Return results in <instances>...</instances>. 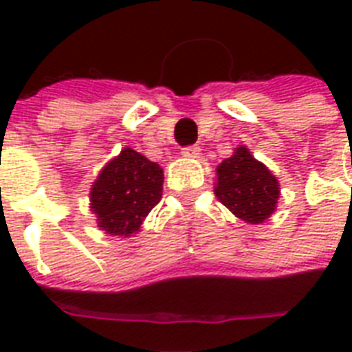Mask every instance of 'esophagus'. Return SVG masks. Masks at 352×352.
Segmentation results:
<instances>
[{
	"label": "esophagus",
	"mask_w": 352,
	"mask_h": 352,
	"mask_svg": "<svg viewBox=\"0 0 352 352\" xmlns=\"http://www.w3.org/2000/svg\"><path fill=\"white\" fill-rule=\"evenodd\" d=\"M199 151H201V148L193 144V146H186V148H182L181 153L184 155V157H190V159H197Z\"/></svg>",
	"instance_id": "obj_1"
}]
</instances>
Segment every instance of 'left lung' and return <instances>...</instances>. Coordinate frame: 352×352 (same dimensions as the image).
I'll use <instances>...</instances> for the list:
<instances>
[{
  "mask_svg": "<svg viewBox=\"0 0 352 352\" xmlns=\"http://www.w3.org/2000/svg\"><path fill=\"white\" fill-rule=\"evenodd\" d=\"M215 195L235 217L257 225L276 210L279 184L248 149L237 148L230 159L217 166Z\"/></svg>",
  "mask_w": 352,
  "mask_h": 352,
  "instance_id": "obj_1",
  "label": "left lung"
}]
</instances>
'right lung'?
<instances>
[{"mask_svg": "<svg viewBox=\"0 0 352 352\" xmlns=\"http://www.w3.org/2000/svg\"><path fill=\"white\" fill-rule=\"evenodd\" d=\"M164 173L135 149H122L100 171L91 190V208L106 234L129 237L162 197Z\"/></svg>", "mask_w": 352, "mask_h": 352, "instance_id": "obj_1", "label": "right lung"}]
</instances>
